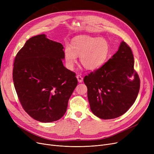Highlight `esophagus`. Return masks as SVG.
Wrapping results in <instances>:
<instances>
[{"mask_svg": "<svg viewBox=\"0 0 154 154\" xmlns=\"http://www.w3.org/2000/svg\"><path fill=\"white\" fill-rule=\"evenodd\" d=\"M77 80H78L79 82L81 83V82H83V77H82L81 75H77Z\"/></svg>", "mask_w": 154, "mask_h": 154, "instance_id": "obj_1", "label": "esophagus"}]
</instances>
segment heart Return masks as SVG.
Listing matches in <instances>:
<instances>
[{
    "label": "heart",
    "mask_w": 154,
    "mask_h": 154,
    "mask_svg": "<svg viewBox=\"0 0 154 154\" xmlns=\"http://www.w3.org/2000/svg\"><path fill=\"white\" fill-rule=\"evenodd\" d=\"M110 47L106 38L80 36L72 40L71 48L66 46L64 60L68 69H72L77 62V56L84 68L94 70L102 66L107 59Z\"/></svg>",
    "instance_id": "heart-1"
}]
</instances>
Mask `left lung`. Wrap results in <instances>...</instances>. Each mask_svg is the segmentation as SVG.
Masks as SVG:
<instances>
[{
	"instance_id": "obj_1",
	"label": "left lung",
	"mask_w": 154,
	"mask_h": 154,
	"mask_svg": "<svg viewBox=\"0 0 154 154\" xmlns=\"http://www.w3.org/2000/svg\"><path fill=\"white\" fill-rule=\"evenodd\" d=\"M134 55L125 42L106 63L85 76L87 97L93 114L102 119L119 117L135 102L140 79L135 71Z\"/></svg>"
}]
</instances>
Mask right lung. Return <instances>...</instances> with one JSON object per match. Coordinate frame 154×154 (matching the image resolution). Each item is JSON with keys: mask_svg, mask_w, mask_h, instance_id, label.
<instances>
[{"mask_svg": "<svg viewBox=\"0 0 154 154\" xmlns=\"http://www.w3.org/2000/svg\"><path fill=\"white\" fill-rule=\"evenodd\" d=\"M63 47L45 34L32 37L16 55L13 81L23 109L41 122L59 120L77 85L74 72L63 66Z\"/></svg>", "mask_w": 154, "mask_h": 154, "instance_id": "add662e5", "label": "right lung"}]
</instances>
